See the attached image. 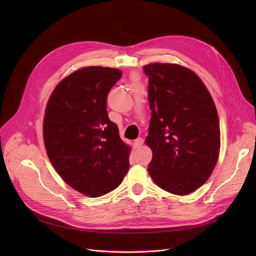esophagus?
Returning <instances> with one entry per match:
<instances>
[{
	"label": "esophagus",
	"mask_w": 256,
	"mask_h": 256,
	"mask_svg": "<svg viewBox=\"0 0 256 256\" xmlns=\"http://www.w3.org/2000/svg\"><path fill=\"white\" fill-rule=\"evenodd\" d=\"M142 142H144V140L142 138H138L136 140H134V144L136 148H140L142 146Z\"/></svg>",
	"instance_id": "34e87169"
}]
</instances>
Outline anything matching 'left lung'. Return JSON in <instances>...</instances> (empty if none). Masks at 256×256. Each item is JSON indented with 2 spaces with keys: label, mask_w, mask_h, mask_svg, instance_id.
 Returning a JSON list of instances; mask_svg holds the SVG:
<instances>
[{
  "label": "left lung",
  "mask_w": 256,
  "mask_h": 256,
  "mask_svg": "<svg viewBox=\"0 0 256 256\" xmlns=\"http://www.w3.org/2000/svg\"><path fill=\"white\" fill-rule=\"evenodd\" d=\"M152 110L146 144L153 158L148 172L162 190L186 196L210 176L220 153V122L200 77L175 64L144 66Z\"/></svg>",
  "instance_id": "left-lung-1"
}]
</instances>
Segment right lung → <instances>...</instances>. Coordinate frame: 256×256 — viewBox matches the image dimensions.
Instances as JSON below:
<instances>
[{"instance_id": "add662e5", "label": "right lung", "mask_w": 256, "mask_h": 256, "mask_svg": "<svg viewBox=\"0 0 256 256\" xmlns=\"http://www.w3.org/2000/svg\"><path fill=\"white\" fill-rule=\"evenodd\" d=\"M122 75L114 68H80L58 84L46 105L48 159L66 184L87 196L116 190L130 168V147L106 109L107 94Z\"/></svg>"}]
</instances>
